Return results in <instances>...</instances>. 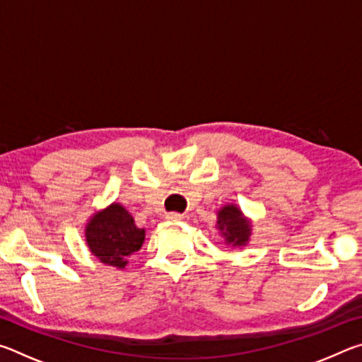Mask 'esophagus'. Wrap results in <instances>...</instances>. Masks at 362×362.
Here are the masks:
<instances>
[{"instance_id":"34e87169","label":"esophagus","mask_w":362,"mask_h":362,"mask_svg":"<svg viewBox=\"0 0 362 362\" xmlns=\"http://www.w3.org/2000/svg\"><path fill=\"white\" fill-rule=\"evenodd\" d=\"M166 218L170 220V222H179V220L183 218V216H182V214H177V212H170V214H168Z\"/></svg>"}]
</instances>
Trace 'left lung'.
<instances>
[{
  "mask_svg": "<svg viewBox=\"0 0 362 362\" xmlns=\"http://www.w3.org/2000/svg\"><path fill=\"white\" fill-rule=\"evenodd\" d=\"M217 228L231 246H244L250 236V223L243 217L236 206H225L218 211Z\"/></svg>",
  "mask_w": 362,
  "mask_h": 362,
  "instance_id": "8db88e82",
  "label": "left lung"
}]
</instances>
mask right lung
I'll use <instances>...</instances> for the list:
<instances>
[{
	"label": "right lung",
	"instance_id": "right-lung-1",
	"mask_svg": "<svg viewBox=\"0 0 362 362\" xmlns=\"http://www.w3.org/2000/svg\"><path fill=\"white\" fill-rule=\"evenodd\" d=\"M145 230L121 204H112L90 218L86 226V241L97 259L118 268H124L127 257L142 247Z\"/></svg>",
	"mask_w": 362,
	"mask_h": 362
}]
</instances>
